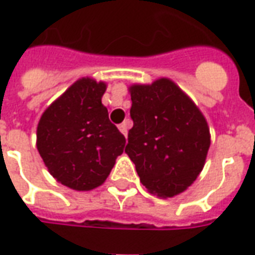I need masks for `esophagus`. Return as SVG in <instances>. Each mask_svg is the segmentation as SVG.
<instances>
[{"mask_svg":"<svg viewBox=\"0 0 255 255\" xmlns=\"http://www.w3.org/2000/svg\"><path fill=\"white\" fill-rule=\"evenodd\" d=\"M119 129H120V132L127 138V133H128V123H122L120 126H119Z\"/></svg>","mask_w":255,"mask_h":255,"instance_id":"obj_1","label":"esophagus"}]
</instances>
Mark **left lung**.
Instances as JSON below:
<instances>
[{"label":"left lung","instance_id":"obj_1","mask_svg":"<svg viewBox=\"0 0 255 255\" xmlns=\"http://www.w3.org/2000/svg\"><path fill=\"white\" fill-rule=\"evenodd\" d=\"M126 153L151 194L171 198L186 191L202 171L210 132L202 112L171 79L132 84Z\"/></svg>","mask_w":255,"mask_h":255}]
</instances>
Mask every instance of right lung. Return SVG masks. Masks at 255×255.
I'll return each instance as SVG.
<instances>
[{
    "label": "right lung",
    "instance_id": "1",
    "mask_svg": "<svg viewBox=\"0 0 255 255\" xmlns=\"http://www.w3.org/2000/svg\"><path fill=\"white\" fill-rule=\"evenodd\" d=\"M106 84L76 80L43 112L36 128V147L58 183L90 191L109 176L126 138L102 105Z\"/></svg>",
    "mask_w": 255,
    "mask_h": 255
}]
</instances>
